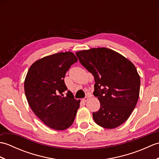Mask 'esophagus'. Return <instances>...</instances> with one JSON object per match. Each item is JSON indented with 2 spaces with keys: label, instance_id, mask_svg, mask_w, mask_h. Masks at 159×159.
Returning a JSON list of instances; mask_svg holds the SVG:
<instances>
[{
  "label": "esophagus",
  "instance_id": "1",
  "mask_svg": "<svg viewBox=\"0 0 159 159\" xmlns=\"http://www.w3.org/2000/svg\"><path fill=\"white\" fill-rule=\"evenodd\" d=\"M88 99H89V97H85V98H84L82 100V101L83 102H86L87 100H88Z\"/></svg>",
  "mask_w": 159,
  "mask_h": 159
}]
</instances>
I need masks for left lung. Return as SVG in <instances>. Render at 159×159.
I'll use <instances>...</instances> for the list:
<instances>
[{"label": "left lung", "mask_w": 159, "mask_h": 159, "mask_svg": "<svg viewBox=\"0 0 159 159\" xmlns=\"http://www.w3.org/2000/svg\"><path fill=\"white\" fill-rule=\"evenodd\" d=\"M76 55L95 80L93 95L99 100L100 108L93 113V120L108 129L120 126L130 117L139 99L140 77L135 66L107 48L82 50Z\"/></svg>", "instance_id": "1"}]
</instances>
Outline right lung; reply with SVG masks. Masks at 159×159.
<instances>
[{"instance_id":"1","label":"right lung","mask_w":159,"mask_h":159,"mask_svg":"<svg viewBox=\"0 0 159 159\" xmlns=\"http://www.w3.org/2000/svg\"><path fill=\"white\" fill-rule=\"evenodd\" d=\"M78 61L71 52L43 57L30 67L25 80L28 103L46 126L57 130L67 129L74 122L80 100L67 90L64 82L66 72ZM67 91L66 96L62 93Z\"/></svg>"}]
</instances>
